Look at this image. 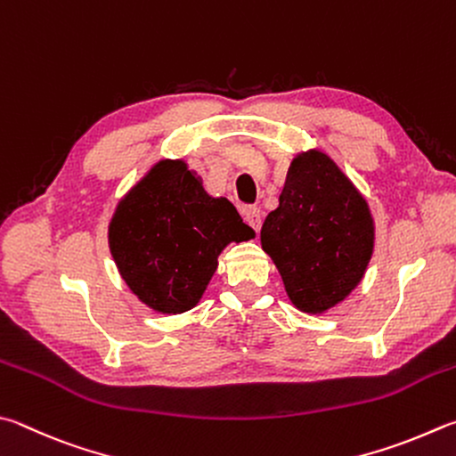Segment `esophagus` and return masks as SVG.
<instances>
[{
  "instance_id": "34e87169",
  "label": "esophagus",
  "mask_w": 456,
  "mask_h": 456,
  "mask_svg": "<svg viewBox=\"0 0 456 456\" xmlns=\"http://www.w3.org/2000/svg\"><path fill=\"white\" fill-rule=\"evenodd\" d=\"M245 221L249 223V225L256 231V233H259L261 223H263V213H261L259 207H247V209H245Z\"/></svg>"
}]
</instances>
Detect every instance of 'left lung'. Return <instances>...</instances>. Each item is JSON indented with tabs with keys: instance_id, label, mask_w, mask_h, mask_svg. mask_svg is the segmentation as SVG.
<instances>
[{
	"instance_id": "1",
	"label": "left lung",
	"mask_w": 456,
	"mask_h": 456,
	"mask_svg": "<svg viewBox=\"0 0 456 456\" xmlns=\"http://www.w3.org/2000/svg\"><path fill=\"white\" fill-rule=\"evenodd\" d=\"M261 245L297 309L322 313L361 283L375 245L367 201L329 155H297Z\"/></svg>"
}]
</instances>
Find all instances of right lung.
Instances as JSON below:
<instances>
[{
  "label": "right lung",
  "mask_w": 456,
  "mask_h": 456,
  "mask_svg": "<svg viewBox=\"0 0 456 456\" xmlns=\"http://www.w3.org/2000/svg\"><path fill=\"white\" fill-rule=\"evenodd\" d=\"M255 233L225 197H209L183 161H159L118 205L110 249L147 307L185 313L200 303L217 256Z\"/></svg>",
  "instance_id": "add662e5"
}]
</instances>
